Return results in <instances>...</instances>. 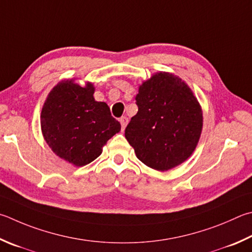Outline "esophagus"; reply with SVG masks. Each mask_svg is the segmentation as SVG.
I'll return each mask as SVG.
<instances>
[{
  "mask_svg": "<svg viewBox=\"0 0 252 252\" xmlns=\"http://www.w3.org/2000/svg\"><path fill=\"white\" fill-rule=\"evenodd\" d=\"M120 123H121V126H122V130H125V127L127 125V118L126 117H122L120 118Z\"/></svg>",
  "mask_w": 252,
  "mask_h": 252,
  "instance_id": "34e87169",
  "label": "esophagus"
}]
</instances>
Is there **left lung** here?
<instances>
[{
	"label": "left lung",
	"instance_id": "left-lung-1",
	"mask_svg": "<svg viewBox=\"0 0 252 252\" xmlns=\"http://www.w3.org/2000/svg\"><path fill=\"white\" fill-rule=\"evenodd\" d=\"M139 110L125 135L141 162L167 171L190 157L198 143L203 113L189 87L168 72L143 82L135 97Z\"/></svg>",
	"mask_w": 252,
	"mask_h": 252
}]
</instances>
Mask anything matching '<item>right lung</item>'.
Returning a JSON list of instances; mask_svg holds the SVG:
<instances>
[{
    "mask_svg": "<svg viewBox=\"0 0 252 252\" xmlns=\"http://www.w3.org/2000/svg\"><path fill=\"white\" fill-rule=\"evenodd\" d=\"M94 91L91 84L82 88L72 80L59 82L49 93L40 116L50 149L76 166L97 158L106 142L121 129L108 104L95 101Z\"/></svg>",
    "mask_w": 252,
    "mask_h": 252,
    "instance_id": "add662e5",
    "label": "right lung"
}]
</instances>
